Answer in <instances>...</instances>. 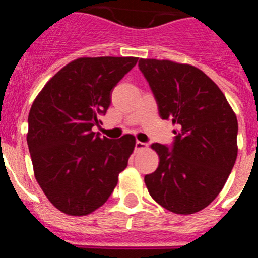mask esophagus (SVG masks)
Instances as JSON below:
<instances>
[{
  "label": "esophagus",
  "mask_w": 258,
  "mask_h": 258,
  "mask_svg": "<svg viewBox=\"0 0 258 258\" xmlns=\"http://www.w3.org/2000/svg\"><path fill=\"white\" fill-rule=\"evenodd\" d=\"M147 148H148V144H145V143L139 142V140L135 143V150H142V149H147Z\"/></svg>",
  "instance_id": "esophagus-1"
}]
</instances>
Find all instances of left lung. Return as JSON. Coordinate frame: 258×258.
<instances>
[{
  "mask_svg": "<svg viewBox=\"0 0 258 258\" xmlns=\"http://www.w3.org/2000/svg\"><path fill=\"white\" fill-rule=\"evenodd\" d=\"M159 113L177 130L172 150L154 143L159 166L144 181L169 211L191 215L216 199L237 158V118L217 84L203 71L169 59H139Z\"/></svg>",
  "mask_w": 258,
  "mask_h": 258,
  "instance_id": "left-lung-1",
  "label": "left lung"
}]
</instances>
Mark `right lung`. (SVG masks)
Listing matches in <instances>:
<instances>
[{
	"label": "right lung",
	"instance_id": "obj_1",
	"mask_svg": "<svg viewBox=\"0 0 258 258\" xmlns=\"http://www.w3.org/2000/svg\"><path fill=\"white\" fill-rule=\"evenodd\" d=\"M137 57H81L58 71L28 114L27 144L34 177L55 209L86 216L109 199L128 165L135 137L110 140L92 132L102 124L114 87Z\"/></svg>",
	"mask_w": 258,
	"mask_h": 258
}]
</instances>
